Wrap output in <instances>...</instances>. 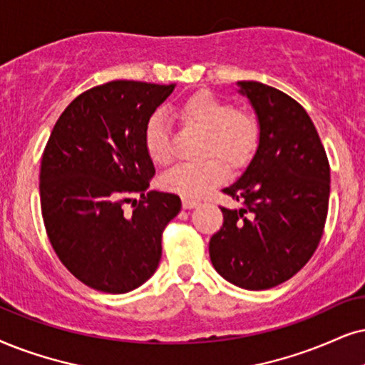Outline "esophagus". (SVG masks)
Returning a JSON list of instances; mask_svg holds the SVG:
<instances>
[{
	"instance_id": "34e87169",
	"label": "esophagus",
	"mask_w": 365,
	"mask_h": 365,
	"mask_svg": "<svg viewBox=\"0 0 365 365\" xmlns=\"http://www.w3.org/2000/svg\"><path fill=\"white\" fill-rule=\"evenodd\" d=\"M198 204H200V202L198 200H193V198H182V205H183V209H193V207H197Z\"/></svg>"
}]
</instances>
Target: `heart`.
<instances>
[{"label": "heart", "mask_w": 365, "mask_h": 365, "mask_svg": "<svg viewBox=\"0 0 365 365\" xmlns=\"http://www.w3.org/2000/svg\"><path fill=\"white\" fill-rule=\"evenodd\" d=\"M175 116L185 126L204 133L202 153L207 158L198 163H182L163 175L167 190L187 198H198L224 182L227 168L241 170L255 156L259 145L261 128L257 118L247 109H234L227 101L209 91H198L175 108ZM145 146L156 165L173 160L172 138L163 116L155 114L146 124Z\"/></svg>", "instance_id": "b5f03b06"}]
</instances>
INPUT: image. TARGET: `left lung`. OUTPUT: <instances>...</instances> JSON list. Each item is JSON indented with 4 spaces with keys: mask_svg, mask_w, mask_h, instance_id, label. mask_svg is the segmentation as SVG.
Returning a JSON list of instances; mask_svg holds the SVG:
<instances>
[{
    "mask_svg": "<svg viewBox=\"0 0 365 365\" xmlns=\"http://www.w3.org/2000/svg\"><path fill=\"white\" fill-rule=\"evenodd\" d=\"M259 121L255 158L224 188L241 209L220 207L224 224L210 237L215 271L244 289L278 286L317 251L329 212L330 165L302 104L274 87L241 81Z\"/></svg>",
    "mask_w": 365,
    "mask_h": 365,
    "instance_id": "1",
    "label": "left lung"
}]
</instances>
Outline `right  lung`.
<instances>
[{"mask_svg":"<svg viewBox=\"0 0 365 365\" xmlns=\"http://www.w3.org/2000/svg\"><path fill=\"white\" fill-rule=\"evenodd\" d=\"M173 89L136 81L92 87L60 114L41 155L48 241L98 292L128 293L153 276L161 234L182 207L175 193L148 190L155 167L145 146L146 124Z\"/></svg>","mask_w":365,"mask_h":365,"instance_id":"right-lung-1","label":"right lung"}]
</instances>
